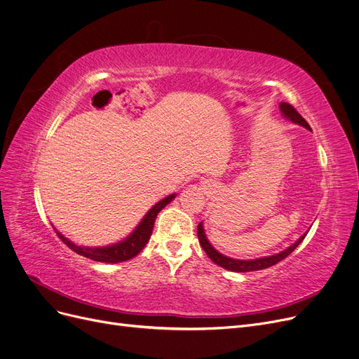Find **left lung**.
<instances>
[{
	"instance_id": "1",
	"label": "left lung",
	"mask_w": 359,
	"mask_h": 359,
	"mask_svg": "<svg viewBox=\"0 0 359 359\" xmlns=\"http://www.w3.org/2000/svg\"><path fill=\"white\" fill-rule=\"evenodd\" d=\"M280 110L281 113L284 114L285 118L293 121L294 123H299L305 126L306 130L312 131L311 126L308 125V122L300 116L299 111L289 103H281L280 104ZM306 234H304L302 237H300L293 246H290L289 249H285L284 252L281 253H277L274 256H266V257H261V259H253V261H237V259H231V257H226L224 255H221L219 252L215 250L210 243L208 241L206 236H205V231H203V226L202 224L197 225V237H198V241H200V246L203 248V250L206 252V255L210 257V261L215 262L217 265L225 268V269H229V271H234V272H248V271H259V269H265V268H269L272 265L278 264L280 261H283L284 257H287L299 245L302 243V240L305 238Z\"/></svg>"
}]
</instances>
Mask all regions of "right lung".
<instances>
[{"mask_svg": "<svg viewBox=\"0 0 359 359\" xmlns=\"http://www.w3.org/2000/svg\"><path fill=\"white\" fill-rule=\"evenodd\" d=\"M174 197H175V194H170V196L165 197L163 200H161L159 203H156L147 212L146 217L142 218V221L140 222V225L137 226L135 231L126 240L118 243V245L107 246V248H95V249L82 248V246L74 245V243L69 241L59 231H55V233L69 249L76 252L81 256L90 257V259L97 261V262H107V264L123 262V261H128V259H131V257L137 256L142 249H144V246L147 245V241L151 236L153 225H154L157 213H159L169 202H172V198H174Z\"/></svg>", "mask_w": 359, "mask_h": 359, "instance_id": "1", "label": "right lung"}]
</instances>
